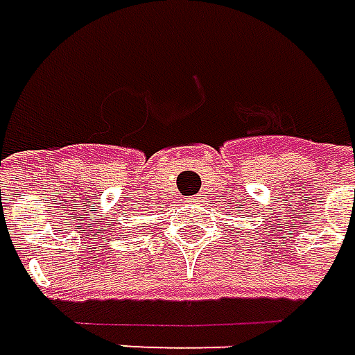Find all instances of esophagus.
Instances as JSON below:
<instances>
[{
  "mask_svg": "<svg viewBox=\"0 0 355 355\" xmlns=\"http://www.w3.org/2000/svg\"><path fill=\"white\" fill-rule=\"evenodd\" d=\"M197 203H199V199H197V197H193V199H191V201H189V205H191V207L197 205Z\"/></svg>",
  "mask_w": 355,
  "mask_h": 355,
  "instance_id": "34e87169",
  "label": "esophagus"
}]
</instances>
